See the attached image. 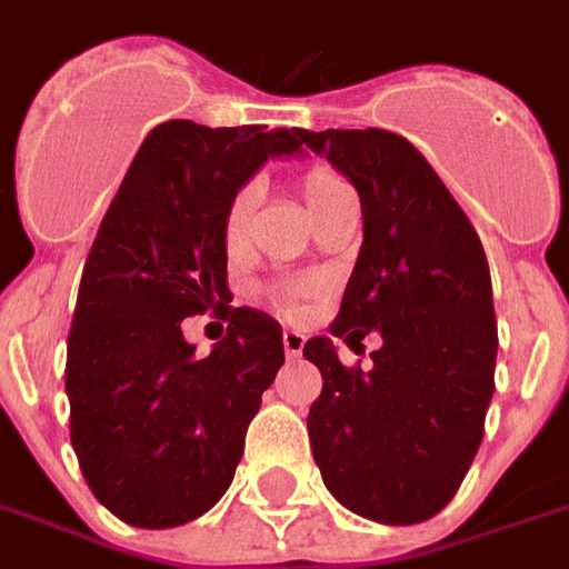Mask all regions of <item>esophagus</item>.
I'll return each mask as SVG.
<instances>
[{
  "label": "esophagus",
  "mask_w": 569,
  "mask_h": 569,
  "mask_svg": "<svg viewBox=\"0 0 569 569\" xmlns=\"http://www.w3.org/2000/svg\"><path fill=\"white\" fill-rule=\"evenodd\" d=\"M283 350H286V357H289V359L301 357V350H305V335L296 332V329L283 332Z\"/></svg>",
  "instance_id": "1"
}]
</instances>
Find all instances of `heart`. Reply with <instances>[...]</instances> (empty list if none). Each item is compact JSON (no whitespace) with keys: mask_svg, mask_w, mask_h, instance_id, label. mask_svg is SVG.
<instances>
[{"mask_svg":"<svg viewBox=\"0 0 569 569\" xmlns=\"http://www.w3.org/2000/svg\"><path fill=\"white\" fill-rule=\"evenodd\" d=\"M338 191H345V182H341L338 176L329 173V170H310V173L301 179V194L308 200L310 216H317ZM252 210H256V188L243 186L234 198H231L228 210H224V243L231 249L243 247V240H247L249 234V222H252ZM296 296L298 289H280V292H277L280 305H286V308H292Z\"/></svg>","mask_w":569,"mask_h":569,"instance_id":"heart-1","label":"heart"}]
</instances>
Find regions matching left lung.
Here are the masks:
<instances>
[{
    "label": "left lung",
    "instance_id": "1",
    "mask_svg": "<svg viewBox=\"0 0 569 569\" xmlns=\"http://www.w3.org/2000/svg\"><path fill=\"white\" fill-rule=\"evenodd\" d=\"M345 173L362 207V247L332 335L371 369H345L332 338L305 345L322 375L310 406L313 460L335 500L378 525H418L460 488L493 396L497 320L485 249L460 203L406 137L298 130Z\"/></svg>",
    "mask_w": 569,
    "mask_h": 569
}]
</instances>
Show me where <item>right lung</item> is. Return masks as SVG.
<instances>
[{
	"mask_svg": "<svg viewBox=\"0 0 569 569\" xmlns=\"http://www.w3.org/2000/svg\"><path fill=\"white\" fill-rule=\"evenodd\" d=\"M298 128L163 121L142 140L81 273L67 341L72 448L93 497L133 527H179L222 500L249 420L283 366L280 322L224 308L198 357L182 320L228 298L224 210Z\"/></svg>",
	"mask_w": 569,
	"mask_h": 569,
	"instance_id": "add662e5",
	"label": "right lung"
}]
</instances>
